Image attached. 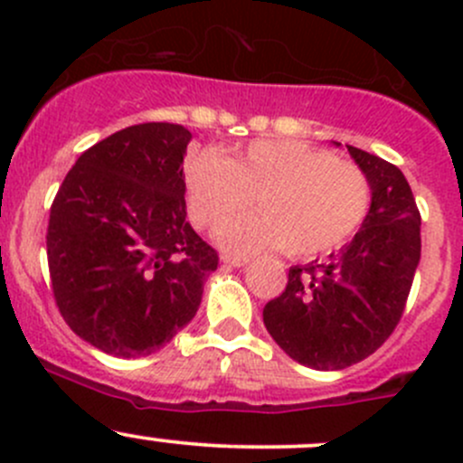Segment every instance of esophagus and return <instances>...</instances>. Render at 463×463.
<instances>
[{"mask_svg":"<svg viewBox=\"0 0 463 463\" xmlns=\"http://www.w3.org/2000/svg\"><path fill=\"white\" fill-rule=\"evenodd\" d=\"M222 261H223V264H231V266H244V264H249V258H240V255L223 253Z\"/></svg>","mask_w":463,"mask_h":463,"instance_id":"esophagus-1","label":"esophagus"}]
</instances>
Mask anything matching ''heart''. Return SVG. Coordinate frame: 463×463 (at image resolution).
Instances as JSON below:
<instances>
[{"label": "heart", "instance_id": "heart-1", "mask_svg": "<svg viewBox=\"0 0 463 463\" xmlns=\"http://www.w3.org/2000/svg\"><path fill=\"white\" fill-rule=\"evenodd\" d=\"M185 185L190 217L205 231L253 199L258 213L219 231L235 250L329 253L361 231L372 210V181L358 163L298 141L250 143L237 158L203 154L185 167Z\"/></svg>", "mask_w": 463, "mask_h": 463}]
</instances>
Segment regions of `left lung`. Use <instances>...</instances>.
I'll return each mask as SVG.
<instances>
[{
	"instance_id": "obj_1",
	"label": "left lung",
	"mask_w": 463,
	"mask_h": 463,
	"mask_svg": "<svg viewBox=\"0 0 463 463\" xmlns=\"http://www.w3.org/2000/svg\"><path fill=\"white\" fill-rule=\"evenodd\" d=\"M349 154L372 181L365 223L322 264L288 269L287 288L264 307L275 343L314 370H345L390 338L421 260V213L403 172L352 145Z\"/></svg>"
}]
</instances>
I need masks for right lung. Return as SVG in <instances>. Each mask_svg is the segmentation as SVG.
<instances>
[{"label": "right lung", "mask_w": 463, "mask_h": 463, "mask_svg": "<svg viewBox=\"0 0 463 463\" xmlns=\"http://www.w3.org/2000/svg\"><path fill=\"white\" fill-rule=\"evenodd\" d=\"M184 125L125 128L80 154L51 203V291L64 322L100 352L165 347L202 302L219 255L185 222Z\"/></svg>", "instance_id": "right-lung-1"}]
</instances>
